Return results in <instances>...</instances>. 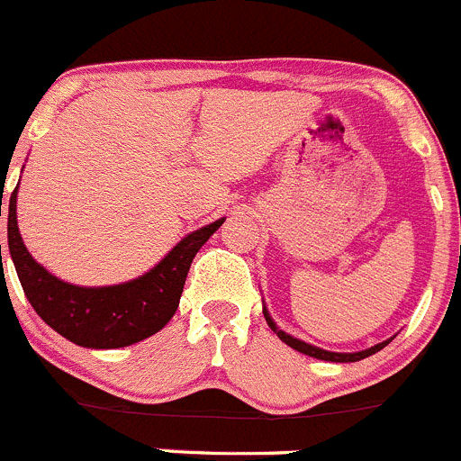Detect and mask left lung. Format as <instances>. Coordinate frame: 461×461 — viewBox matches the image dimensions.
<instances>
[{
    "label": "left lung",
    "mask_w": 461,
    "mask_h": 461,
    "mask_svg": "<svg viewBox=\"0 0 461 461\" xmlns=\"http://www.w3.org/2000/svg\"><path fill=\"white\" fill-rule=\"evenodd\" d=\"M263 317H265V321H267L269 328H272L274 332L278 334V339H281L283 343H287V346L294 348V350L303 352V355L314 357V359L334 361V364H348V361H361V359H366V357L375 355V352H379L381 348L388 346V341H384V343H376V346L368 348V350H361V352H328V350H321V348L310 346V343H305V341H299V339L290 337V334H285V332H283V330H278L276 323H274L272 317H269V314H267V310H263Z\"/></svg>",
    "instance_id": "obj_1"
}]
</instances>
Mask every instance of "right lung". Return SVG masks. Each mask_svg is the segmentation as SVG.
<instances>
[{
  "label": "right lung",
  "mask_w": 461,
  "mask_h": 461,
  "mask_svg": "<svg viewBox=\"0 0 461 461\" xmlns=\"http://www.w3.org/2000/svg\"><path fill=\"white\" fill-rule=\"evenodd\" d=\"M15 209L17 187L8 203V249L26 299L55 332L77 346L95 350L131 346L165 328L178 310L194 257L225 222V218H221L189 234L151 272L136 281L109 287H77L59 281L35 263L22 243Z\"/></svg>",
  "instance_id": "obj_1"
}]
</instances>
